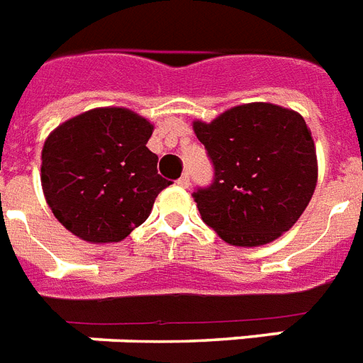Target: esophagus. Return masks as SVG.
I'll list each match as a JSON object with an SVG mask.
<instances>
[{"instance_id":"obj_1","label":"esophagus","mask_w":363,"mask_h":363,"mask_svg":"<svg viewBox=\"0 0 363 363\" xmlns=\"http://www.w3.org/2000/svg\"><path fill=\"white\" fill-rule=\"evenodd\" d=\"M189 184H191V179H189V174L185 172L184 176H182V178L178 179V185H179V187H189Z\"/></svg>"}]
</instances>
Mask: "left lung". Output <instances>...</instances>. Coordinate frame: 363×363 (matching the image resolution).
Masks as SVG:
<instances>
[{
	"label": "left lung",
	"instance_id": "left-lung-1",
	"mask_svg": "<svg viewBox=\"0 0 363 363\" xmlns=\"http://www.w3.org/2000/svg\"><path fill=\"white\" fill-rule=\"evenodd\" d=\"M213 179L193 193L202 221L230 245L274 242L300 219L317 185L311 131L298 112L253 103L195 121Z\"/></svg>",
	"mask_w": 363,
	"mask_h": 363
}]
</instances>
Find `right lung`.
<instances>
[{
	"mask_svg": "<svg viewBox=\"0 0 363 363\" xmlns=\"http://www.w3.org/2000/svg\"><path fill=\"white\" fill-rule=\"evenodd\" d=\"M153 125L127 108H95L52 131L40 182L52 213L91 243L121 242L146 221L172 184L146 147Z\"/></svg>",
	"mask_w": 363,
	"mask_h": 363,
	"instance_id": "right-lung-1",
	"label": "right lung"
}]
</instances>
